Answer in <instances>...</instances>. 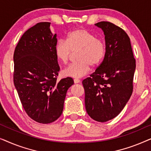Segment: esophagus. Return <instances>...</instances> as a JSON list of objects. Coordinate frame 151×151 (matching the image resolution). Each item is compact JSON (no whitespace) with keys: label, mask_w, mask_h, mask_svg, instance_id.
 Returning <instances> with one entry per match:
<instances>
[{"label":"esophagus","mask_w":151,"mask_h":151,"mask_svg":"<svg viewBox=\"0 0 151 151\" xmlns=\"http://www.w3.org/2000/svg\"><path fill=\"white\" fill-rule=\"evenodd\" d=\"M73 81H74V83H75V84H78V83H80V80L79 79H77V78L74 79Z\"/></svg>","instance_id":"1"}]
</instances>
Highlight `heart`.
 Instances as JSON below:
<instances>
[{
	"instance_id": "1",
	"label": "heart",
	"mask_w": 151,
	"mask_h": 151,
	"mask_svg": "<svg viewBox=\"0 0 151 151\" xmlns=\"http://www.w3.org/2000/svg\"><path fill=\"white\" fill-rule=\"evenodd\" d=\"M78 53V63L72 64L63 70L65 76L82 78L90 71L91 66H98L104 58L106 45L102 39L96 38L91 33L80 28L72 31L67 40H59L55 45V54L63 63H67L72 51Z\"/></svg>"
}]
</instances>
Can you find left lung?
Wrapping results in <instances>:
<instances>
[{
    "mask_svg": "<svg viewBox=\"0 0 151 151\" xmlns=\"http://www.w3.org/2000/svg\"><path fill=\"white\" fill-rule=\"evenodd\" d=\"M95 25L104 32L106 52L102 63L82 84L88 115L105 122L117 116L131 98L135 60L129 37L122 29L105 21Z\"/></svg>",
    "mask_w": 151,
    "mask_h": 151,
    "instance_id": "left-lung-1",
    "label": "left lung"
}]
</instances>
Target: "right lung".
Here are the masks:
<instances>
[{
    "label": "right lung",
    "mask_w": 151,
    "mask_h": 151,
    "mask_svg": "<svg viewBox=\"0 0 151 151\" xmlns=\"http://www.w3.org/2000/svg\"><path fill=\"white\" fill-rule=\"evenodd\" d=\"M50 24L39 22L26 31L14 54V82L20 102L27 114L41 124L59 118L67 90L74 83L69 77L57 81V38Z\"/></svg>",
    "instance_id": "right-lung-1"
}]
</instances>
